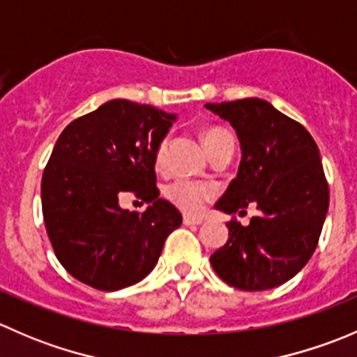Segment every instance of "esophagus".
I'll return each mask as SVG.
<instances>
[{
	"label": "esophagus",
	"mask_w": 357,
	"mask_h": 357,
	"mask_svg": "<svg viewBox=\"0 0 357 357\" xmlns=\"http://www.w3.org/2000/svg\"><path fill=\"white\" fill-rule=\"evenodd\" d=\"M183 222H185L186 226H199V225H202V222H204V219H202V218H192V215H185V218H183Z\"/></svg>",
	"instance_id": "34e87169"
}]
</instances>
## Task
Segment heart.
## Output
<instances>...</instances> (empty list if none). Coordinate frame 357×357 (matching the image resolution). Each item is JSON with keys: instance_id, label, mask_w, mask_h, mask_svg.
I'll return each mask as SVG.
<instances>
[{"instance_id": "1", "label": "heart", "mask_w": 357, "mask_h": 357, "mask_svg": "<svg viewBox=\"0 0 357 357\" xmlns=\"http://www.w3.org/2000/svg\"><path fill=\"white\" fill-rule=\"evenodd\" d=\"M226 138H231L226 129L222 128H208L204 131V143L205 149L211 152L219 142ZM233 139V138H231ZM167 143L169 139L164 138L158 143L155 150V165L160 167L165 160V152H167ZM218 195V188L215 185L208 181H195V179H186V178H178L174 181H171L169 185H165L164 188V199L172 204L174 207H178L179 211L188 212V214H197L202 211L205 204L208 200H212Z\"/></svg>"}]
</instances>
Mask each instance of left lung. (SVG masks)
I'll return each instance as SVG.
<instances>
[{"mask_svg":"<svg viewBox=\"0 0 357 357\" xmlns=\"http://www.w3.org/2000/svg\"><path fill=\"white\" fill-rule=\"evenodd\" d=\"M228 121L242 146L238 174L215 208L259 215L228 222L229 238L211 255L219 278L235 289L269 290L294 278L314 254L330 192L319 150L307 129L261 98L207 103Z\"/></svg>","mask_w":357,"mask_h":357,"instance_id":"left-lung-1","label":"left lung"}]
</instances>
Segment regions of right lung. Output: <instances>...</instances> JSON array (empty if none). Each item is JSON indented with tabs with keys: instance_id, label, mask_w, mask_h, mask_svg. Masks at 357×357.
Wrapping results in <instances>:
<instances>
[{
	"instance_id": "obj_1",
	"label": "right lung",
	"mask_w": 357,
	"mask_h": 357,
	"mask_svg": "<svg viewBox=\"0 0 357 357\" xmlns=\"http://www.w3.org/2000/svg\"><path fill=\"white\" fill-rule=\"evenodd\" d=\"M176 115L110 100L59 136L41 181L46 233L60 264L79 282L115 291L142 282L181 214L157 188L155 150ZM126 192L150 203L124 211Z\"/></svg>"
}]
</instances>
